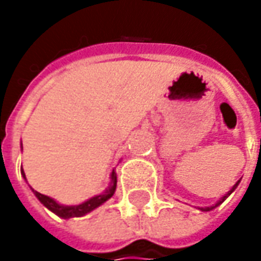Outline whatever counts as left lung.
Segmentation results:
<instances>
[{
    "label": "left lung",
    "mask_w": 261,
    "mask_h": 261,
    "mask_svg": "<svg viewBox=\"0 0 261 261\" xmlns=\"http://www.w3.org/2000/svg\"><path fill=\"white\" fill-rule=\"evenodd\" d=\"M238 183H240V180H238V181H237L236 185L232 186V189H231V190H229V192H228V193H226L225 196H222V197H221V199H219V200H218V202H216L215 205H214V206H207V207H200V211H203V212H207V211H212V209H215L216 206H219V205H221V203H222V202H224V200H225L226 197H228V196L231 195V193H232V192H234V190H236V189H237V186H238Z\"/></svg>",
    "instance_id": "1"
}]
</instances>
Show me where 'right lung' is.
<instances>
[{
    "mask_svg": "<svg viewBox=\"0 0 261 261\" xmlns=\"http://www.w3.org/2000/svg\"><path fill=\"white\" fill-rule=\"evenodd\" d=\"M21 175L25 178L24 171L21 168ZM116 185H117V177H116V171L113 168L112 174H110V186L106 189L105 192L101 195L93 196L91 199H88L86 202L80 203V205H72V206H66L58 203L55 199L49 197V196L42 195L39 192L33 190L35 196L40 200V203L43 206H46L50 212H54L55 215H58L59 218H64V219H69V218H80V216L87 215L88 212L94 211L95 207H98L100 205H103L106 200H109L112 196L115 195L116 192Z\"/></svg>",
    "mask_w": 261,
    "mask_h": 261,
    "instance_id": "obj_1",
    "label": "right lung"
}]
</instances>
